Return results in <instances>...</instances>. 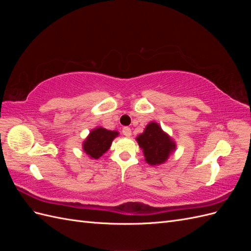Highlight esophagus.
<instances>
[{
    "label": "esophagus",
    "instance_id": "1",
    "mask_svg": "<svg viewBox=\"0 0 251 251\" xmlns=\"http://www.w3.org/2000/svg\"><path fill=\"white\" fill-rule=\"evenodd\" d=\"M123 134H124L125 136H131V134H132L131 128L128 127V126H124V127H123Z\"/></svg>",
    "mask_w": 251,
    "mask_h": 251
}]
</instances>
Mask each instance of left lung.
I'll list each match as a JSON object with an SVG mask.
<instances>
[{
  "label": "left lung",
  "mask_w": 251,
  "mask_h": 251,
  "mask_svg": "<svg viewBox=\"0 0 251 251\" xmlns=\"http://www.w3.org/2000/svg\"><path fill=\"white\" fill-rule=\"evenodd\" d=\"M139 147L143 150L146 161L151 165L163 163L176 148L174 141L156 123H151L137 138Z\"/></svg>",
  "instance_id": "obj_1"
}]
</instances>
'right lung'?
I'll return each mask as SVG.
<instances>
[{
  "label": "right lung",
  "instance_id": "right-lung-1",
  "mask_svg": "<svg viewBox=\"0 0 251 251\" xmlns=\"http://www.w3.org/2000/svg\"><path fill=\"white\" fill-rule=\"evenodd\" d=\"M118 133L116 131H109L103 127H97L90 133L89 137L83 143V151L94 159H98L107 151L113 139L116 137Z\"/></svg>",
  "mask_w": 251,
  "mask_h": 251
}]
</instances>
